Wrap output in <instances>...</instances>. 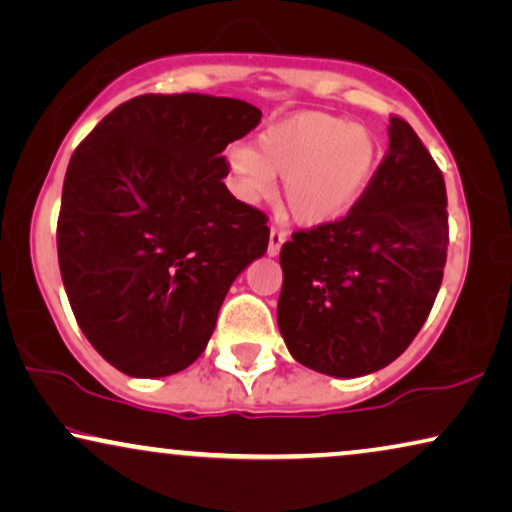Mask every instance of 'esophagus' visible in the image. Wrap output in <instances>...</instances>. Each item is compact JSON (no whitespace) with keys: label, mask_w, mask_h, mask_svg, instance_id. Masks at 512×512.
I'll return each mask as SVG.
<instances>
[{"label":"esophagus","mask_w":512,"mask_h":512,"mask_svg":"<svg viewBox=\"0 0 512 512\" xmlns=\"http://www.w3.org/2000/svg\"><path fill=\"white\" fill-rule=\"evenodd\" d=\"M285 241H288V234H285V231H278V229L271 227V231H269V248H267V255H269V257H276L278 252H281Z\"/></svg>","instance_id":"obj_1"}]
</instances>
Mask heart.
Segmentation results:
<instances>
[{
	"label": "heart",
	"instance_id": "b5f03b06",
	"mask_svg": "<svg viewBox=\"0 0 512 512\" xmlns=\"http://www.w3.org/2000/svg\"><path fill=\"white\" fill-rule=\"evenodd\" d=\"M234 192L255 203L271 196L283 177V201L295 222L323 227L363 199L379 163L372 131L325 112H297L269 126L257 149L227 152Z\"/></svg>",
	"mask_w": 512,
	"mask_h": 512
}]
</instances>
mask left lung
Instances as JSON below:
<instances>
[{
  "instance_id": "8db88e82",
  "label": "left lung",
  "mask_w": 512,
  "mask_h": 512,
  "mask_svg": "<svg viewBox=\"0 0 512 512\" xmlns=\"http://www.w3.org/2000/svg\"><path fill=\"white\" fill-rule=\"evenodd\" d=\"M447 241L442 173L412 126L391 117L363 199L281 248L278 330L290 356L342 379L393 363L433 309Z\"/></svg>"
}]
</instances>
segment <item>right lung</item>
<instances>
[{"label":"right lung","instance_id":"1","mask_svg":"<svg viewBox=\"0 0 512 512\" xmlns=\"http://www.w3.org/2000/svg\"><path fill=\"white\" fill-rule=\"evenodd\" d=\"M260 121V109L236 98L140 95L72 154L60 276L81 332L128 377L192 365L231 283L267 252V217L222 182L224 147Z\"/></svg>","mask_w":512,"mask_h":512}]
</instances>
